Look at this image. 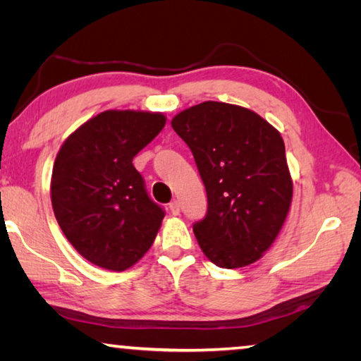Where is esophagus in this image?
<instances>
[{
    "label": "esophagus",
    "instance_id": "1",
    "mask_svg": "<svg viewBox=\"0 0 361 361\" xmlns=\"http://www.w3.org/2000/svg\"><path fill=\"white\" fill-rule=\"evenodd\" d=\"M170 212L173 213V215H180V202L178 200H173V202H170Z\"/></svg>",
    "mask_w": 361,
    "mask_h": 361
}]
</instances>
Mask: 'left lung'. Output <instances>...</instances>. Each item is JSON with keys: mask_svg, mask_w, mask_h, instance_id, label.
<instances>
[{"mask_svg": "<svg viewBox=\"0 0 361 361\" xmlns=\"http://www.w3.org/2000/svg\"><path fill=\"white\" fill-rule=\"evenodd\" d=\"M204 181L205 216L192 224L207 258L224 269L261 258L282 229L293 197L280 133L247 108L204 102L172 119Z\"/></svg>", "mask_w": 361, "mask_h": 361, "instance_id": "8db88e82", "label": "left lung"}]
</instances>
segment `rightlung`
Masks as SVG:
<instances>
[{"mask_svg": "<svg viewBox=\"0 0 361 361\" xmlns=\"http://www.w3.org/2000/svg\"><path fill=\"white\" fill-rule=\"evenodd\" d=\"M166 126V116L103 111L66 138L52 170L60 229L92 264L126 271L151 248L166 210L146 191L132 159Z\"/></svg>", "mask_w": 361, "mask_h": 361, "instance_id": "add662e5", "label": "right lung"}]
</instances>
